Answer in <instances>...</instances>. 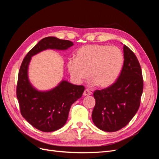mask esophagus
<instances>
[{"label":"esophagus","mask_w":159,"mask_h":159,"mask_svg":"<svg viewBox=\"0 0 159 159\" xmlns=\"http://www.w3.org/2000/svg\"><path fill=\"white\" fill-rule=\"evenodd\" d=\"M91 94V91H89L88 89H85L84 90V96H88V95H90Z\"/></svg>","instance_id":"34e87169"}]
</instances>
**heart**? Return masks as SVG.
I'll return each instance as SVG.
<instances>
[{
  "mask_svg": "<svg viewBox=\"0 0 159 159\" xmlns=\"http://www.w3.org/2000/svg\"><path fill=\"white\" fill-rule=\"evenodd\" d=\"M124 56L119 48L109 45H85L76 52L75 58L68 62L70 73L81 82L88 76L91 85L108 88L115 83L121 72Z\"/></svg>",
  "mask_w": 159,
  "mask_h": 159,
  "instance_id": "1",
  "label": "heart"
}]
</instances>
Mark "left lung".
Here are the masks:
<instances>
[{"instance_id":"8db88e82","label":"left lung","mask_w":159,"mask_h":159,"mask_svg":"<svg viewBox=\"0 0 159 159\" xmlns=\"http://www.w3.org/2000/svg\"><path fill=\"white\" fill-rule=\"evenodd\" d=\"M124 63L117 80L109 87L95 90L92 120L103 131L115 132L125 127L140 106L143 79L135 54L123 46Z\"/></svg>"}]
</instances>
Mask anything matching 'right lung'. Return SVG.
Segmentation results:
<instances>
[{"label": "right lung", "instance_id": "1", "mask_svg": "<svg viewBox=\"0 0 159 159\" xmlns=\"http://www.w3.org/2000/svg\"><path fill=\"white\" fill-rule=\"evenodd\" d=\"M73 42L49 36L42 39L28 52L18 72L16 96L22 117L31 125L43 132H52L66 124L71 105L84 91L83 85L63 80L49 91H38L28 80V69L32 56L47 49L67 50Z\"/></svg>", "mask_w": 159, "mask_h": 159}]
</instances>
